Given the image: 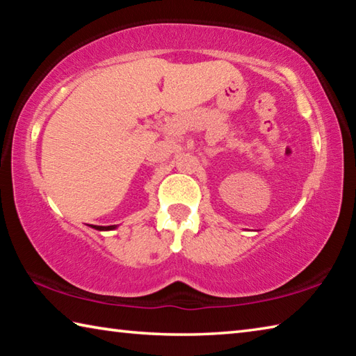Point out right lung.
I'll return each instance as SVG.
<instances>
[{"mask_svg":"<svg viewBox=\"0 0 356 356\" xmlns=\"http://www.w3.org/2000/svg\"><path fill=\"white\" fill-rule=\"evenodd\" d=\"M89 226L94 227V229H97V231H113V229L118 227L116 225H113V226H94V225H89Z\"/></svg>","mask_w":356,"mask_h":356,"instance_id":"obj_1","label":"right lung"}]
</instances>
